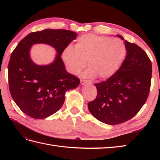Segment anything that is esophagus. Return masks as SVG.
Segmentation results:
<instances>
[{"label":"esophagus","mask_w":160,"mask_h":160,"mask_svg":"<svg viewBox=\"0 0 160 160\" xmlns=\"http://www.w3.org/2000/svg\"><path fill=\"white\" fill-rule=\"evenodd\" d=\"M80 83L81 84H91V82L90 80H81Z\"/></svg>","instance_id":"1"}]
</instances>
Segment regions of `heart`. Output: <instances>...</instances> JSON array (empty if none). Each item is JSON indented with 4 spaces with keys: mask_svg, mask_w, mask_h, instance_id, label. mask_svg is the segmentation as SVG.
<instances>
[{
    "mask_svg": "<svg viewBox=\"0 0 160 160\" xmlns=\"http://www.w3.org/2000/svg\"><path fill=\"white\" fill-rule=\"evenodd\" d=\"M127 54L122 40L96 34H84L77 40L73 49L66 47L62 58L69 72L78 74L86 67L84 76L100 79H108L116 73Z\"/></svg>",
    "mask_w": 160,
    "mask_h": 160,
    "instance_id": "obj_1",
    "label": "heart"
}]
</instances>
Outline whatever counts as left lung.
<instances>
[{"instance_id": "left-lung-1", "label": "left lung", "mask_w": 160, "mask_h": 160, "mask_svg": "<svg viewBox=\"0 0 160 160\" xmlns=\"http://www.w3.org/2000/svg\"><path fill=\"white\" fill-rule=\"evenodd\" d=\"M117 36L124 40L121 36ZM124 44L127 53L120 68L107 80L95 84L97 96L88 103L90 113L107 124H122L134 117L145 104L150 91V58L136 44L127 40Z\"/></svg>"}]
</instances>
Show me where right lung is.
<instances>
[{"instance_id":"add662e5","label":"right lung","mask_w":160,"mask_h":160,"mask_svg":"<svg viewBox=\"0 0 160 160\" xmlns=\"http://www.w3.org/2000/svg\"><path fill=\"white\" fill-rule=\"evenodd\" d=\"M77 38L76 32L65 29H47L30 33L20 41L12 53L8 64L9 88L13 101L20 110L31 118H46L62 107L64 94L80 84L76 76L65 69L61 55ZM47 43L58 53L49 66H37L30 58L32 44Z\"/></svg>"}]
</instances>
